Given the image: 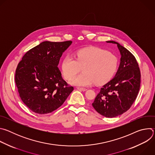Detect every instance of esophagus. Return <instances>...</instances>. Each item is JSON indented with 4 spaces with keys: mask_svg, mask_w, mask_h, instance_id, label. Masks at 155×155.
Instances as JSON below:
<instances>
[{
    "mask_svg": "<svg viewBox=\"0 0 155 155\" xmlns=\"http://www.w3.org/2000/svg\"><path fill=\"white\" fill-rule=\"evenodd\" d=\"M77 89L79 90H81V91H86L87 90L86 88H83V87H77Z\"/></svg>",
    "mask_w": 155,
    "mask_h": 155,
    "instance_id": "34e87169",
    "label": "esophagus"
}]
</instances>
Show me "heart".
Wrapping results in <instances>:
<instances>
[{"instance_id":"1","label":"heart","mask_w":155,"mask_h":155,"mask_svg":"<svg viewBox=\"0 0 155 155\" xmlns=\"http://www.w3.org/2000/svg\"><path fill=\"white\" fill-rule=\"evenodd\" d=\"M75 59L70 56L64 58L61 68L66 79H71L83 68V74L72 78L71 84L88 86L105 83L112 79L117 72L118 59L107 50L91 47L81 49L75 53Z\"/></svg>"}]
</instances>
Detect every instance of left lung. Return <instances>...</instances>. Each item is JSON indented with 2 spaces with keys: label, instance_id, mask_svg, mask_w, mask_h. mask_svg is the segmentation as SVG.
Returning a JSON list of instances; mask_svg holds the SVG:
<instances>
[{
  "label": "left lung",
  "instance_id": "8db88e82",
  "mask_svg": "<svg viewBox=\"0 0 155 155\" xmlns=\"http://www.w3.org/2000/svg\"><path fill=\"white\" fill-rule=\"evenodd\" d=\"M120 52V64L115 76L104 84L92 104L96 111L107 118L119 116L130 108L135 101L140 86L139 64L132 54L117 41Z\"/></svg>",
  "mask_w": 155,
  "mask_h": 155
}]
</instances>
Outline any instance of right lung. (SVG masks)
Segmentation results:
<instances>
[{
  "label": "right lung",
  "mask_w": 155,
  "mask_h": 155,
  "mask_svg": "<svg viewBox=\"0 0 155 155\" xmlns=\"http://www.w3.org/2000/svg\"><path fill=\"white\" fill-rule=\"evenodd\" d=\"M72 43L43 41L19 62L16 85L21 99L32 112L43 115L54 111L74 90L63 80L58 67L62 53Z\"/></svg>",
  "instance_id": "right-lung-1"
}]
</instances>
